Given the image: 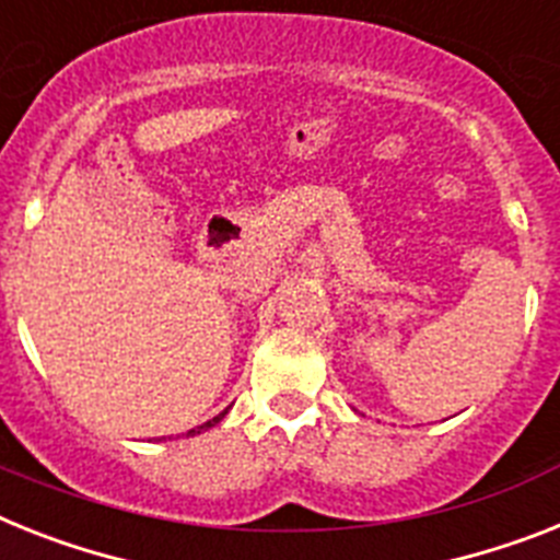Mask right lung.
Masks as SVG:
<instances>
[{
  "label": "right lung",
  "instance_id": "add662e5",
  "mask_svg": "<svg viewBox=\"0 0 560 560\" xmlns=\"http://www.w3.org/2000/svg\"><path fill=\"white\" fill-rule=\"evenodd\" d=\"M224 412H228V410H224ZM224 412H219V416H215L213 421H208V424H201V427H196V430H190V432H187V435H196V432H201V430H208V427L219 424V421H222V418H224Z\"/></svg>",
  "mask_w": 560,
  "mask_h": 560
}]
</instances>
